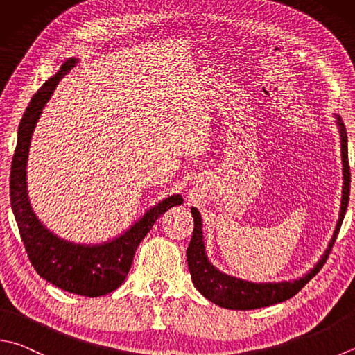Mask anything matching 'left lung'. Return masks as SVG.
I'll use <instances>...</instances> for the list:
<instances>
[{
    "instance_id": "obj_1",
    "label": "left lung",
    "mask_w": 355,
    "mask_h": 355,
    "mask_svg": "<svg viewBox=\"0 0 355 355\" xmlns=\"http://www.w3.org/2000/svg\"><path fill=\"white\" fill-rule=\"evenodd\" d=\"M336 123L340 135V146H342V165H343V185H342V199H340V211L338 219L334 229L332 238L327 244L324 253L317 261V264L307 270L303 277L289 279V282H273V283H253L247 279L227 275L225 272L219 270L216 266H213L207 255L204 232H202V218L196 207H191L193 220H195V229L193 236L187 249V261H189V269L191 275V282L196 289L202 295L225 309L233 311H250L258 307L272 306L277 303H283L286 300L292 298L298 291H302L304 284L309 282L315 273L322 269L327 255L334 245L340 227H342L345 213L349 202V189H351V173L349 164H347V135L342 117L337 112H334Z\"/></svg>"
}]
</instances>
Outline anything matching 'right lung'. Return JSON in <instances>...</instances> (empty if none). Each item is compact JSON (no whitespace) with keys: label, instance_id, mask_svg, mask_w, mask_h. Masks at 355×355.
<instances>
[{"label":"right lung","instance_id":"add662e5","mask_svg":"<svg viewBox=\"0 0 355 355\" xmlns=\"http://www.w3.org/2000/svg\"><path fill=\"white\" fill-rule=\"evenodd\" d=\"M80 60L69 57L32 97L18 126V140L10 171V202L19 235L33 269L62 291L83 297H102L119 289L128 277L135 253L159 216L180 205V195H171L150 207L120 235L97 244L73 243L46 227L32 209L28 191V160L33 131L57 86Z\"/></svg>","mask_w":355,"mask_h":355}]
</instances>
